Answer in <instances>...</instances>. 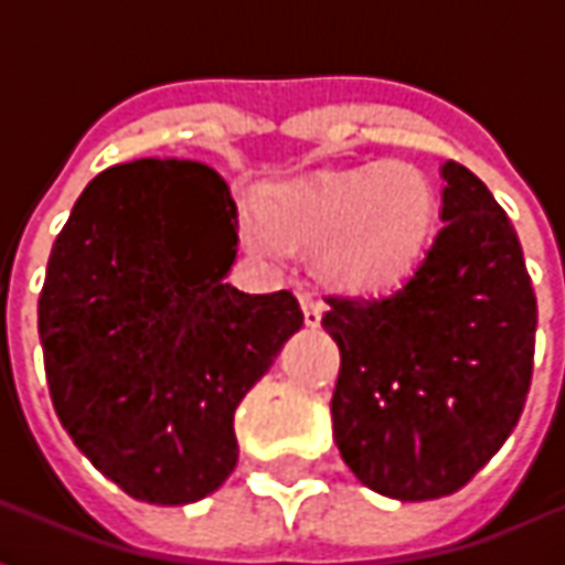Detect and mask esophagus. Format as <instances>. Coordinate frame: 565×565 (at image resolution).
<instances>
[{
	"label": "esophagus",
	"mask_w": 565,
	"mask_h": 565,
	"mask_svg": "<svg viewBox=\"0 0 565 565\" xmlns=\"http://www.w3.org/2000/svg\"><path fill=\"white\" fill-rule=\"evenodd\" d=\"M299 306H302V315H306L308 327H320V318H323V302L318 296L299 294Z\"/></svg>",
	"instance_id": "34e87169"
}]
</instances>
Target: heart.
I'll use <instances>...</instances> for the list:
<instances>
[{"mask_svg":"<svg viewBox=\"0 0 565 565\" xmlns=\"http://www.w3.org/2000/svg\"><path fill=\"white\" fill-rule=\"evenodd\" d=\"M259 223L245 226V245L271 254L278 242L320 247V269L344 290H387L405 281L429 247L438 196L412 162H375L354 172L269 186Z\"/></svg>","mask_w":565,"mask_h":565,"instance_id":"heart-1","label":"heart"}]
</instances>
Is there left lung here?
I'll list each match as a JSON object with an SVG mask.
<instances>
[{
    "label": "left lung",
    "mask_w": 565,
    "mask_h": 565,
    "mask_svg": "<svg viewBox=\"0 0 565 565\" xmlns=\"http://www.w3.org/2000/svg\"><path fill=\"white\" fill-rule=\"evenodd\" d=\"M433 245L387 296H327L342 369L332 436L381 497L457 493L502 448L530 393L533 281L509 214L466 166H441Z\"/></svg>",
    "instance_id": "obj_1"
}]
</instances>
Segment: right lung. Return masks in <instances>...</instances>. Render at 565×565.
<instances>
[{"label":"right lung","mask_w":565,"mask_h":565,"mask_svg":"<svg viewBox=\"0 0 565 565\" xmlns=\"http://www.w3.org/2000/svg\"><path fill=\"white\" fill-rule=\"evenodd\" d=\"M235 230L214 169L132 160L84 186L47 259L39 339L56 417L141 502L186 505L230 478L235 408L302 327L290 290L223 281Z\"/></svg>","instance_id":"right-lung-1"}]
</instances>
